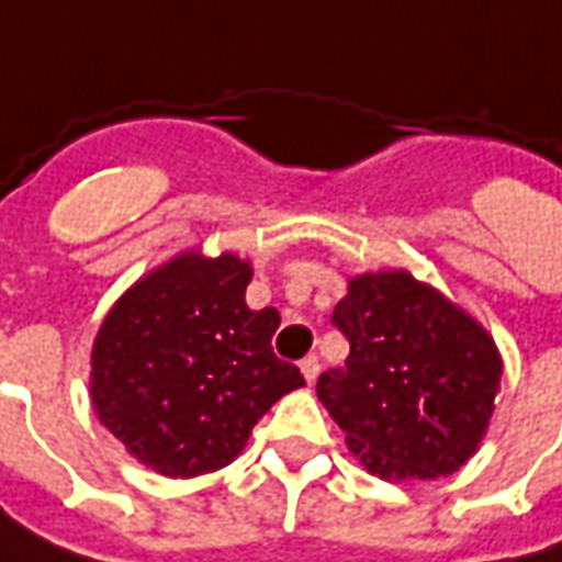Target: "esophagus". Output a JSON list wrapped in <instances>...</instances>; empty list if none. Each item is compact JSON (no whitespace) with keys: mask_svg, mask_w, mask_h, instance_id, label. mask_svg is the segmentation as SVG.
Instances as JSON below:
<instances>
[{"mask_svg":"<svg viewBox=\"0 0 562 562\" xmlns=\"http://www.w3.org/2000/svg\"><path fill=\"white\" fill-rule=\"evenodd\" d=\"M318 370H322V367H318L316 358H304V361H301V373H304L306 385H313V382H316Z\"/></svg>","mask_w":562,"mask_h":562,"instance_id":"1","label":"esophagus"}]
</instances>
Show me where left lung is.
<instances>
[{"mask_svg": "<svg viewBox=\"0 0 562 562\" xmlns=\"http://www.w3.org/2000/svg\"><path fill=\"white\" fill-rule=\"evenodd\" d=\"M334 325L352 349L316 394L361 467L385 482L458 472L482 446L503 376L482 322L397 268L349 277Z\"/></svg>", "mask_w": 562, "mask_h": 562, "instance_id": "obj_1", "label": "left lung"}]
</instances>
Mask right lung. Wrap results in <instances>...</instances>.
I'll list each match as a JSON object with an SVG mask.
<instances>
[{
	"instance_id": "obj_1",
	"label": "right lung",
	"mask_w": 562,
	"mask_h": 562,
	"mask_svg": "<svg viewBox=\"0 0 562 562\" xmlns=\"http://www.w3.org/2000/svg\"><path fill=\"white\" fill-rule=\"evenodd\" d=\"M252 265L186 249L116 297L90 355V401L132 458L165 479L228 467L304 376L280 361L273 306L249 310Z\"/></svg>"
}]
</instances>
